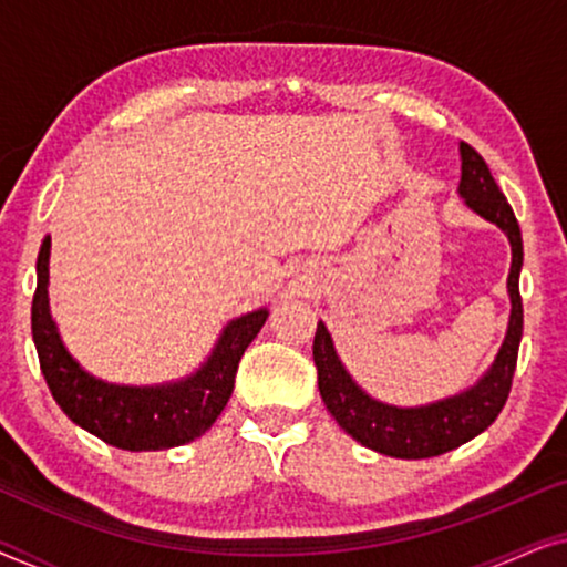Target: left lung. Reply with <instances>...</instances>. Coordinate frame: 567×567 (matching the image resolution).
<instances>
[{
    "label": "left lung",
    "instance_id": "8db88e82",
    "mask_svg": "<svg viewBox=\"0 0 567 567\" xmlns=\"http://www.w3.org/2000/svg\"><path fill=\"white\" fill-rule=\"evenodd\" d=\"M460 196L464 198V204L506 231L511 243L508 332L485 377L475 386H470L467 392L431 402V405H386V402L369 398L353 382L343 363H340L330 332L322 322H317L315 332L312 355L317 367V386H320L322 402L328 405L332 417L359 444L374 449L379 454L398 456V460H429V456H439L467 444L470 439L483 433L498 417L508 400L511 382H514L518 343H522L524 332V307L522 293H518V274H522L524 266L522 229H518L514 208L508 206L498 183L493 181L485 159L467 142L460 144Z\"/></svg>",
    "mask_w": 567,
    "mask_h": 567
}]
</instances>
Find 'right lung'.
<instances>
[{
	"label": "right lung",
	"instance_id": "right-lung-1",
	"mask_svg": "<svg viewBox=\"0 0 567 567\" xmlns=\"http://www.w3.org/2000/svg\"><path fill=\"white\" fill-rule=\"evenodd\" d=\"M49 255L51 237H45L35 266L33 340L45 384L59 408L92 436L126 452H159L204 436L229 402L239 359L266 324L268 309L231 320L204 367L181 382L107 384L87 374L61 343L49 312Z\"/></svg>",
	"mask_w": 567,
	"mask_h": 567
}]
</instances>
